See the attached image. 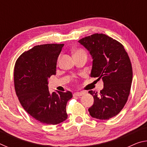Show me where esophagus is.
Masks as SVG:
<instances>
[{
    "instance_id": "esophagus-1",
    "label": "esophagus",
    "mask_w": 147,
    "mask_h": 147,
    "mask_svg": "<svg viewBox=\"0 0 147 147\" xmlns=\"http://www.w3.org/2000/svg\"><path fill=\"white\" fill-rule=\"evenodd\" d=\"M85 94V93L83 91H77V92H75V93L73 94V95L75 96H80L82 95H83V94Z\"/></svg>"
}]
</instances>
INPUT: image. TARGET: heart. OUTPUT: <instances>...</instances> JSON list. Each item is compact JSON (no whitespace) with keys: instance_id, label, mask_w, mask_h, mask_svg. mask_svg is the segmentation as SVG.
Returning a JSON list of instances; mask_svg holds the SVG:
<instances>
[{"instance_id":"heart-1","label":"heart","mask_w":147,"mask_h":147,"mask_svg":"<svg viewBox=\"0 0 147 147\" xmlns=\"http://www.w3.org/2000/svg\"><path fill=\"white\" fill-rule=\"evenodd\" d=\"M85 53V52H84L83 50H82V49H78V50H76V51L74 52V54H77V53Z\"/></svg>"}]
</instances>
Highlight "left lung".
<instances>
[{"label":"left lung","mask_w":147,"mask_h":147,"mask_svg":"<svg viewBox=\"0 0 147 147\" xmlns=\"http://www.w3.org/2000/svg\"><path fill=\"white\" fill-rule=\"evenodd\" d=\"M78 42L88 50L93 58L91 77L102 78L104 88L89 91L94 104L88 109L92 117L108 120L124 108L130 94L132 67L124 46L103 34H94Z\"/></svg>","instance_id":"obj_1"}]
</instances>
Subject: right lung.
<instances>
[{"instance_id":"add662e5","label":"right lung","mask_w":147,"mask_h":147,"mask_svg":"<svg viewBox=\"0 0 147 147\" xmlns=\"http://www.w3.org/2000/svg\"><path fill=\"white\" fill-rule=\"evenodd\" d=\"M64 44L36 45L17 59L14 86L20 103L27 113L42 123L58 124L67 118L66 106L71 92L51 94L48 79L56 73L57 59Z\"/></svg>"}]
</instances>
